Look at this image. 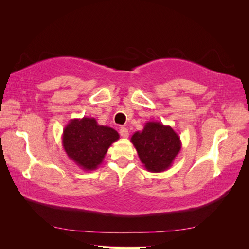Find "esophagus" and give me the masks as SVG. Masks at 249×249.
I'll use <instances>...</instances> for the list:
<instances>
[{"mask_svg": "<svg viewBox=\"0 0 249 249\" xmlns=\"http://www.w3.org/2000/svg\"><path fill=\"white\" fill-rule=\"evenodd\" d=\"M119 134L120 136H122L123 138H127L129 137V131H127V129H125L124 126H122L119 129Z\"/></svg>", "mask_w": 249, "mask_h": 249, "instance_id": "1", "label": "esophagus"}]
</instances>
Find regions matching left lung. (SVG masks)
<instances>
[{
    "instance_id": "8db88e82",
    "label": "left lung",
    "mask_w": 249,
    "mask_h": 249,
    "mask_svg": "<svg viewBox=\"0 0 249 249\" xmlns=\"http://www.w3.org/2000/svg\"><path fill=\"white\" fill-rule=\"evenodd\" d=\"M131 142L143 166L150 172L167 170L182 147L178 133L160 122L145 123L142 131L133 134Z\"/></svg>"
}]
</instances>
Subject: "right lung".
I'll return each mask as SVG.
<instances>
[{
  "label": "right lung",
  "instance_id": "obj_1",
  "mask_svg": "<svg viewBox=\"0 0 249 249\" xmlns=\"http://www.w3.org/2000/svg\"><path fill=\"white\" fill-rule=\"evenodd\" d=\"M119 139V134L110 126L100 125L93 117L73 118L62 134L66 155L83 170H95L103 163L108 148Z\"/></svg>",
  "mask_w": 249,
  "mask_h": 249
}]
</instances>
